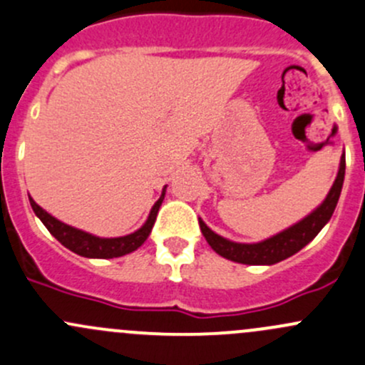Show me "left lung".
Listing matches in <instances>:
<instances>
[{"label": "left lung", "mask_w": 365, "mask_h": 365, "mask_svg": "<svg viewBox=\"0 0 365 365\" xmlns=\"http://www.w3.org/2000/svg\"><path fill=\"white\" fill-rule=\"evenodd\" d=\"M344 170H346V160H344L343 153L334 183H332L331 190L325 195L322 205H318L312 213L295 222L294 225L283 229L282 232L274 234L267 240L259 241V243H237V241H231L220 234L213 232L202 222V218H199V227H201L202 236L206 237L210 247L218 255L232 260V262L248 264V266H273L276 262H282V260L297 253L301 248H304L309 241H313V237L331 220L337 201H339L341 189H343Z\"/></svg>", "instance_id": "left-lung-1"}]
</instances>
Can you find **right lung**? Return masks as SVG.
Listing matches in <instances>:
<instances>
[{
  "mask_svg": "<svg viewBox=\"0 0 365 365\" xmlns=\"http://www.w3.org/2000/svg\"><path fill=\"white\" fill-rule=\"evenodd\" d=\"M164 195H166V187L163 189V194L157 199L155 205L152 206L145 224L141 225L138 231L128 234V236L118 237H99L91 232L82 231V229L71 227V225L57 220V218L52 217L51 213L45 212L41 206H38L36 202H34L33 197H29V202L34 215L43 222V225L48 229V232H51L61 245H64L68 250L75 252L76 255L87 257V259H113V257L128 255V253L138 250V248L147 241V237L150 236L152 232L153 224H155L157 213H159L160 205H163Z\"/></svg>",
  "mask_w": 365,
  "mask_h": 365,
  "instance_id": "obj_1",
  "label": "right lung"
}]
</instances>
